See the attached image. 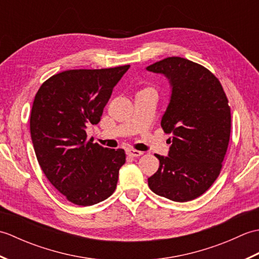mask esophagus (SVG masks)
Wrapping results in <instances>:
<instances>
[{
	"label": "esophagus",
	"mask_w": 259,
	"mask_h": 259,
	"mask_svg": "<svg viewBox=\"0 0 259 259\" xmlns=\"http://www.w3.org/2000/svg\"><path fill=\"white\" fill-rule=\"evenodd\" d=\"M125 152H126V155H128L129 157H133V158L140 157V156H142V153H144V152H141V151H138V150H133V149H128V150H126Z\"/></svg>",
	"instance_id": "1"
}]
</instances>
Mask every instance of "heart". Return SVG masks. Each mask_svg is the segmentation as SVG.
I'll use <instances>...</instances> for the list:
<instances>
[{
  "label": "heart",
  "instance_id": "b5f03b06",
  "mask_svg": "<svg viewBox=\"0 0 259 259\" xmlns=\"http://www.w3.org/2000/svg\"><path fill=\"white\" fill-rule=\"evenodd\" d=\"M147 90H149V89H147Z\"/></svg>",
  "mask_w": 259,
  "mask_h": 259
}]
</instances>
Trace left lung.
Instances as JSON below:
<instances>
[{
  "mask_svg": "<svg viewBox=\"0 0 259 259\" xmlns=\"http://www.w3.org/2000/svg\"><path fill=\"white\" fill-rule=\"evenodd\" d=\"M166 76L170 99L161 118L168 156L155 155L159 169L149 188L172 201L185 202L206 192L221 174L230 137V108L219 80L202 65L170 57L146 68Z\"/></svg>",
  "mask_w": 259,
  "mask_h": 259,
  "instance_id": "left-lung-1",
  "label": "left lung"
}]
</instances>
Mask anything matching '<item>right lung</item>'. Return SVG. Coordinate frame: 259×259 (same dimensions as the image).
I'll use <instances>...</instances> for the list:
<instances>
[{
  "mask_svg": "<svg viewBox=\"0 0 259 259\" xmlns=\"http://www.w3.org/2000/svg\"><path fill=\"white\" fill-rule=\"evenodd\" d=\"M129 68L63 71L35 95L30 130L36 159L49 181L74 205L103 201L117 187L124 150L93 144L85 130L99 123L113 88Z\"/></svg>",
  "mask_w": 259,
  "mask_h": 259,
  "instance_id": "1",
  "label": "right lung"
}]
</instances>
